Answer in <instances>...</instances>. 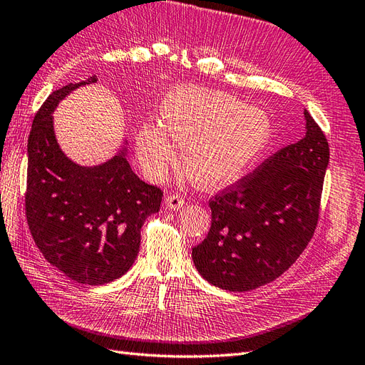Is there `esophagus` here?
<instances>
[{"instance_id":"obj_1","label":"esophagus","mask_w":365,"mask_h":365,"mask_svg":"<svg viewBox=\"0 0 365 365\" xmlns=\"http://www.w3.org/2000/svg\"><path fill=\"white\" fill-rule=\"evenodd\" d=\"M166 205H168V208L170 210H180L183 205H185V199L182 197V195H179V194H171V195H168L166 197Z\"/></svg>"}]
</instances>
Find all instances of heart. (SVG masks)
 Wrapping results in <instances>:
<instances>
[{"mask_svg":"<svg viewBox=\"0 0 365 365\" xmlns=\"http://www.w3.org/2000/svg\"><path fill=\"white\" fill-rule=\"evenodd\" d=\"M272 120L262 109L208 89H177L162 103L160 125H145L137 155L145 170L160 175L183 146L185 175L199 188L236 182L272 142Z\"/></svg>","mask_w":365,"mask_h":365,"instance_id":"b5f03b06","label":"heart"}]
</instances>
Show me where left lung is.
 <instances>
[{
	"mask_svg": "<svg viewBox=\"0 0 365 365\" xmlns=\"http://www.w3.org/2000/svg\"><path fill=\"white\" fill-rule=\"evenodd\" d=\"M305 137L210 200L211 228L192 248L200 276L230 292L273 282L301 256L319 217L329 142L304 110Z\"/></svg>",
	"mask_w": 365,
	"mask_h": 365,
	"instance_id": "obj_1",
	"label": "left lung"
}]
</instances>
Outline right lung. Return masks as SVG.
Wrapping results in <instances>:
<instances>
[{"mask_svg": "<svg viewBox=\"0 0 365 365\" xmlns=\"http://www.w3.org/2000/svg\"><path fill=\"white\" fill-rule=\"evenodd\" d=\"M53 91L36 112L27 140L26 217L44 259L78 284L103 285L123 276L140 250V230L160 210L162 190L130 170L126 148L97 166H80L55 138L52 112L80 86Z\"/></svg>", "mask_w": 365, "mask_h": 365, "instance_id": "1", "label": "right lung"}]
</instances>
